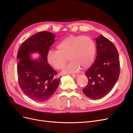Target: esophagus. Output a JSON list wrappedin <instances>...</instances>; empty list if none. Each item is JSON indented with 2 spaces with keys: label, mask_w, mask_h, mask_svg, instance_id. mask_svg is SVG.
I'll return each instance as SVG.
<instances>
[{
  "label": "esophagus",
  "mask_w": 133,
  "mask_h": 133,
  "mask_svg": "<svg viewBox=\"0 0 133 133\" xmlns=\"http://www.w3.org/2000/svg\"><path fill=\"white\" fill-rule=\"evenodd\" d=\"M71 76H73V77H78L79 76V74H72Z\"/></svg>",
  "instance_id": "obj_1"
}]
</instances>
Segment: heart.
<instances>
[{
	"mask_svg": "<svg viewBox=\"0 0 133 133\" xmlns=\"http://www.w3.org/2000/svg\"><path fill=\"white\" fill-rule=\"evenodd\" d=\"M57 50H50L46 55L50 65L58 70L65 65L68 58L70 63L64 68V74L78 72L89 68L93 63L96 53L95 42L91 38L83 35H70L60 41Z\"/></svg>",
	"mask_w": 133,
	"mask_h": 133,
	"instance_id": "b5f03b06",
	"label": "heart"
}]
</instances>
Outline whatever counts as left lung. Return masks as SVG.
<instances>
[{
    "instance_id": "left-lung-1",
    "label": "left lung",
    "mask_w": 133,
    "mask_h": 133,
    "mask_svg": "<svg viewBox=\"0 0 133 133\" xmlns=\"http://www.w3.org/2000/svg\"><path fill=\"white\" fill-rule=\"evenodd\" d=\"M96 57L86 72L88 84L84 94L92 99L102 98L109 92L117 82L120 74L119 54L109 40L100 35L95 38Z\"/></svg>"
}]
</instances>
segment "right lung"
I'll list each match as a JSON object with an SVG mask.
<instances>
[{"mask_svg": "<svg viewBox=\"0 0 133 133\" xmlns=\"http://www.w3.org/2000/svg\"><path fill=\"white\" fill-rule=\"evenodd\" d=\"M55 35L43 31L31 36L24 42L17 54V67L20 88L27 96L37 102H43L54 94L60 78L48 63L46 55L55 42ZM38 52L41 56L33 59L30 55Z\"/></svg>", "mask_w": 133, "mask_h": 133, "instance_id": "obj_1", "label": "right lung"}]
</instances>
